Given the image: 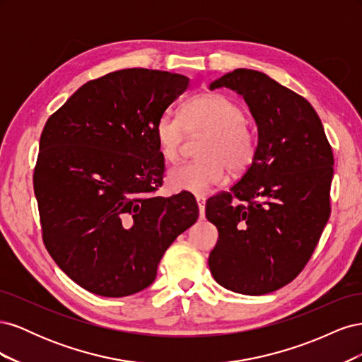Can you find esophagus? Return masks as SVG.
<instances>
[{
    "instance_id": "1",
    "label": "esophagus",
    "mask_w": 362,
    "mask_h": 362,
    "mask_svg": "<svg viewBox=\"0 0 362 362\" xmlns=\"http://www.w3.org/2000/svg\"><path fill=\"white\" fill-rule=\"evenodd\" d=\"M196 204H198V208H199V213H201V217L204 218V213H205V198L201 194L196 196Z\"/></svg>"
}]
</instances>
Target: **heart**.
<instances>
[{
	"label": "heart",
	"instance_id": "obj_1",
	"mask_svg": "<svg viewBox=\"0 0 362 362\" xmlns=\"http://www.w3.org/2000/svg\"><path fill=\"white\" fill-rule=\"evenodd\" d=\"M187 131L206 133L199 149V161L182 164L168 173L175 190L204 194L221 184L229 169L245 173L255 160L257 140L246 124L245 110L222 93H204L182 107V117L163 113L156 124V139L163 158L180 161Z\"/></svg>",
	"mask_w": 362,
	"mask_h": 362
}]
</instances>
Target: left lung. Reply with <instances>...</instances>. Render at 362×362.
Listing matches in <instances>:
<instances>
[{
  "label": "left lung",
  "mask_w": 362,
  "mask_h": 362,
  "mask_svg": "<svg viewBox=\"0 0 362 362\" xmlns=\"http://www.w3.org/2000/svg\"><path fill=\"white\" fill-rule=\"evenodd\" d=\"M243 95L258 127L252 166L205 204L218 240L208 258L222 287L250 296L291 282L310 261L331 214L334 154L303 96L269 75L235 69L211 83Z\"/></svg>",
  "instance_id": "obj_1"
}]
</instances>
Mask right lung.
Here are the masks:
<instances>
[{"label":"right lung","instance_id":"1","mask_svg":"<svg viewBox=\"0 0 362 362\" xmlns=\"http://www.w3.org/2000/svg\"><path fill=\"white\" fill-rule=\"evenodd\" d=\"M189 87L133 68L81 86L43 127L33 187L43 245L84 290L124 298L151 286L173 240L198 221L190 193L157 196L156 124Z\"/></svg>","mask_w":362,"mask_h":362}]
</instances>
